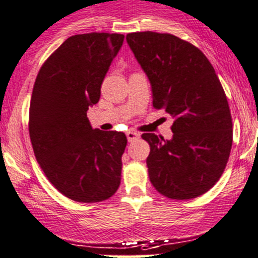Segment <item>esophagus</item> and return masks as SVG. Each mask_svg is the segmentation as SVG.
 Returning <instances> with one entry per match:
<instances>
[{
    "label": "esophagus",
    "mask_w": 258,
    "mask_h": 258,
    "mask_svg": "<svg viewBox=\"0 0 258 258\" xmlns=\"http://www.w3.org/2000/svg\"><path fill=\"white\" fill-rule=\"evenodd\" d=\"M140 138V134L136 131H128L127 132V139H128L130 143H132V141L138 140V139Z\"/></svg>",
    "instance_id": "obj_1"
}]
</instances>
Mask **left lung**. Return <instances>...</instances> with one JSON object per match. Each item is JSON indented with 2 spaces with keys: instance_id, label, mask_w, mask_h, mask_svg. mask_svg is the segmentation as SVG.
<instances>
[{
  "instance_id": "obj_1",
  "label": "left lung",
  "mask_w": 258,
  "mask_h": 258,
  "mask_svg": "<svg viewBox=\"0 0 258 258\" xmlns=\"http://www.w3.org/2000/svg\"><path fill=\"white\" fill-rule=\"evenodd\" d=\"M126 39L149 78L153 106L175 119L171 140L143 134L150 145V182L167 198H197L221 177L233 144L230 109L219 77L198 47L172 34L136 32Z\"/></svg>"
}]
</instances>
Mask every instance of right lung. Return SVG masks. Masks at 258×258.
Instances as JSON below:
<instances>
[{
    "label": "right lung",
    "instance_id": "obj_1",
    "mask_svg": "<svg viewBox=\"0 0 258 258\" xmlns=\"http://www.w3.org/2000/svg\"><path fill=\"white\" fill-rule=\"evenodd\" d=\"M123 39L118 33L69 37L34 82L29 108L34 155L48 181L72 201L103 202L119 187L126 135L92 128L87 110L100 99Z\"/></svg>",
    "mask_w": 258,
    "mask_h": 258
}]
</instances>
